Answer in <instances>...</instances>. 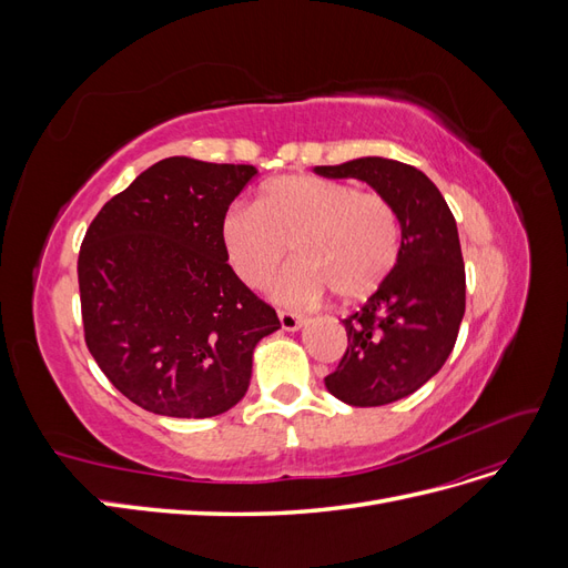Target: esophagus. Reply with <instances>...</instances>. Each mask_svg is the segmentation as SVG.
<instances>
[{
  "label": "esophagus",
  "mask_w": 568,
  "mask_h": 568,
  "mask_svg": "<svg viewBox=\"0 0 568 568\" xmlns=\"http://www.w3.org/2000/svg\"><path fill=\"white\" fill-rule=\"evenodd\" d=\"M280 322H282V329L286 332H296L298 326L303 324V317L298 313H291V311H280Z\"/></svg>",
  "instance_id": "1"
}]
</instances>
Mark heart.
I'll return each instance as SVG.
<instances>
[{
    "label": "heart",
    "instance_id": "1",
    "mask_svg": "<svg viewBox=\"0 0 568 568\" xmlns=\"http://www.w3.org/2000/svg\"><path fill=\"white\" fill-rule=\"evenodd\" d=\"M230 263L248 286L267 284L288 244L298 261L284 270L274 294L313 303L326 291L363 301L400 257V217L379 192L317 175H284L263 186L255 209L236 203L222 220Z\"/></svg>",
    "mask_w": 568,
    "mask_h": 568
}]
</instances>
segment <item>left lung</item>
Returning <instances> with one entry per match:
<instances>
[{
  "label": "left lung",
  "mask_w": 568,
  "mask_h": 568,
  "mask_svg": "<svg viewBox=\"0 0 568 568\" xmlns=\"http://www.w3.org/2000/svg\"><path fill=\"white\" fill-rule=\"evenodd\" d=\"M322 178L372 184L398 211L400 257L357 313L343 320L346 353L324 384L338 400L376 407L422 388L453 353L464 315V261L455 217L422 170L390 159L320 165Z\"/></svg>",
  "instance_id": "1"
}]
</instances>
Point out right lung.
<instances>
[{
    "mask_svg": "<svg viewBox=\"0 0 568 568\" xmlns=\"http://www.w3.org/2000/svg\"><path fill=\"white\" fill-rule=\"evenodd\" d=\"M255 173L159 161L104 203L82 239L84 343L106 379L153 415L205 419L234 407L255 343L280 329L222 242V220Z\"/></svg>",
    "mask_w": 568,
    "mask_h": 568,
    "instance_id": "1",
    "label": "right lung"
}]
</instances>
